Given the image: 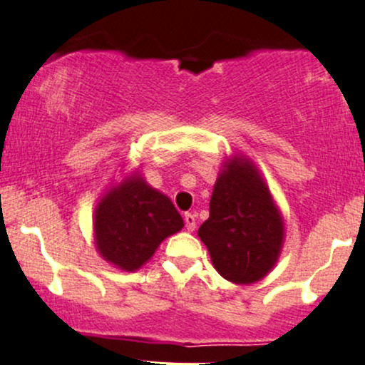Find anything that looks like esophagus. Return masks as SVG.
Returning <instances> with one entry per match:
<instances>
[{"mask_svg":"<svg viewBox=\"0 0 365 365\" xmlns=\"http://www.w3.org/2000/svg\"><path fill=\"white\" fill-rule=\"evenodd\" d=\"M184 223H186L187 231H194L196 230V216L191 215V212H186V215H184Z\"/></svg>","mask_w":365,"mask_h":365,"instance_id":"34e87169","label":"esophagus"}]
</instances>
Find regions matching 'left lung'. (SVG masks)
Returning <instances> with one entry per match:
<instances>
[{
  "instance_id": "8db88e82",
  "label": "left lung",
  "mask_w": 365,
  "mask_h": 365,
  "mask_svg": "<svg viewBox=\"0 0 365 365\" xmlns=\"http://www.w3.org/2000/svg\"><path fill=\"white\" fill-rule=\"evenodd\" d=\"M216 272L233 283H255L277 263L283 220L250 160L225 164L212 189L210 217L197 230Z\"/></svg>"
}]
</instances>
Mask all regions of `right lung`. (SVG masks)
Returning a JSON list of instances; mask_svg holds the SVG:
<instances>
[{"instance_id":"obj_1","label":"right lung","mask_w":365,"mask_h":365,"mask_svg":"<svg viewBox=\"0 0 365 365\" xmlns=\"http://www.w3.org/2000/svg\"><path fill=\"white\" fill-rule=\"evenodd\" d=\"M184 226L168 196L130 176L112 187L96 207V245L103 259L134 272L153 257L160 241Z\"/></svg>"}]
</instances>
